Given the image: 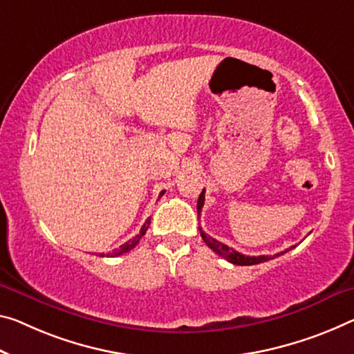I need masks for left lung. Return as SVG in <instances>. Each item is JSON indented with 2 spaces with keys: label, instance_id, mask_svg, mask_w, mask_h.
I'll return each mask as SVG.
<instances>
[{
  "label": "left lung",
  "instance_id": "obj_1",
  "mask_svg": "<svg viewBox=\"0 0 354 354\" xmlns=\"http://www.w3.org/2000/svg\"><path fill=\"white\" fill-rule=\"evenodd\" d=\"M204 192H205V189H203V193L199 194V199H198V214H199V210H203V205H204ZM199 232H201V237H203V241L205 242V245L210 247L216 254H220L221 258H225V259L230 261V263L237 264V266H253V264L266 263V261L280 257V254H283V253L288 252V250L292 248L291 247V248L285 250V252L277 253V254H274V257H269V254H268V257H266V254H261V257H245V254L239 253V252H236V250H232L231 247L225 245V243L218 242L216 239L207 236V234L201 230V227H199Z\"/></svg>",
  "mask_w": 354,
  "mask_h": 354
}]
</instances>
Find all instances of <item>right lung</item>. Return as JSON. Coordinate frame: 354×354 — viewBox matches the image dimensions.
<instances>
[{"mask_svg": "<svg viewBox=\"0 0 354 354\" xmlns=\"http://www.w3.org/2000/svg\"><path fill=\"white\" fill-rule=\"evenodd\" d=\"M162 193H165V192H161V194H160V196H162ZM149 226H150V218L144 223V226L140 227V231H139L138 236L133 237V239H129L128 242H124L123 245H120L118 248L113 250L112 253H107V257H120V254H123V253H128L129 250H133L136 245H138L140 239H142V236H144V234L147 232V230H149ZM100 257H104V253H100Z\"/></svg>", "mask_w": 354, "mask_h": 354, "instance_id": "1", "label": "right lung"}]
</instances>
